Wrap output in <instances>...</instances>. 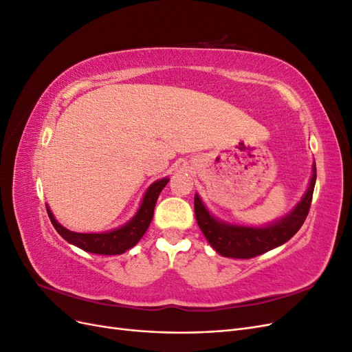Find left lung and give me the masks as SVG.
<instances>
[{
    "instance_id": "8db88e82",
    "label": "left lung",
    "mask_w": 352,
    "mask_h": 352,
    "mask_svg": "<svg viewBox=\"0 0 352 352\" xmlns=\"http://www.w3.org/2000/svg\"><path fill=\"white\" fill-rule=\"evenodd\" d=\"M316 163L313 164V175L310 184L301 201L282 219L274 220L264 226H243L233 225L214 217L204 206V202L195 194L194 208L198 226L204 233L206 239L223 257L230 258H252L278 248L289 241L301 229L302 223L310 211L313 190L316 185Z\"/></svg>"
}]
</instances>
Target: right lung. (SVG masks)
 Here are the masks:
<instances>
[{
    "instance_id": "obj_1",
    "label": "right lung",
    "mask_w": 352,
    "mask_h": 352,
    "mask_svg": "<svg viewBox=\"0 0 352 352\" xmlns=\"http://www.w3.org/2000/svg\"><path fill=\"white\" fill-rule=\"evenodd\" d=\"M167 184H168V177L155 180V182L151 184L145 190L141 206L135 212V216L129 221L124 223L123 226H119L107 232H100V233L72 232L60 225L48 206H47V211H48L52 226H54L56 230L60 233V236H63V239H66L69 243L74 245V247L92 254L119 255L135 247V245L144 236V233L146 232L148 226H150V223L153 220L158 195Z\"/></svg>"
}]
</instances>
